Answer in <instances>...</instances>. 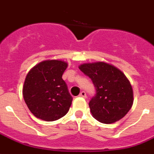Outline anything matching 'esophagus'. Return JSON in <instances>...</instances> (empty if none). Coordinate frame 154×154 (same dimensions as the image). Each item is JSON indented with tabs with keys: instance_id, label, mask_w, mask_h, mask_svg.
Here are the masks:
<instances>
[{
	"instance_id": "34e87169",
	"label": "esophagus",
	"mask_w": 154,
	"mask_h": 154,
	"mask_svg": "<svg viewBox=\"0 0 154 154\" xmlns=\"http://www.w3.org/2000/svg\"><path fill=\"white\" fill-rule=\"evenodd\" d=\"M79 97H87L86 92H84V91H82V92L79 93Z\"/></svg>"
}]
</instances>
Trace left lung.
<instances>
[{
  "label": "left lung",
  "mask_w": 154,
  "mask_h": 154,
  "mask_svg": "<svg viewBox=\"0 0 154 154\" xmlns=\"http://www.w3.org/2000/svg\"><path fill=\"white\" fill-rule=\"evenodd\" d=\"M79 68L92 79L96 88V94L89 101L96 119L113 123L128 114L133 104V91L121 70L103 62L84 63Z\"/></svg>",
  "instance_id": "8db88e82"
}]
</instances>
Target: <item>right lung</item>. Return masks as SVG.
Segmentation results:
<instances>
[{
  "mask_svg": "<svg viewBox=\"0 0 154 154\" xmlns=\"http://www.w3.org/2000/svg\"><path fill=\"white\" fill-rule=\"evenodd\" d=\"M66 67V62L46 60L26 75L23 95L30 111L38 119L52 122L69 111L73 98L62 78Z\"/></svg>",
  "mask_w": 154,
  "mask_h": 154,
  "instance_id": "1",
  "label": "right lung"
}]
</instances>
